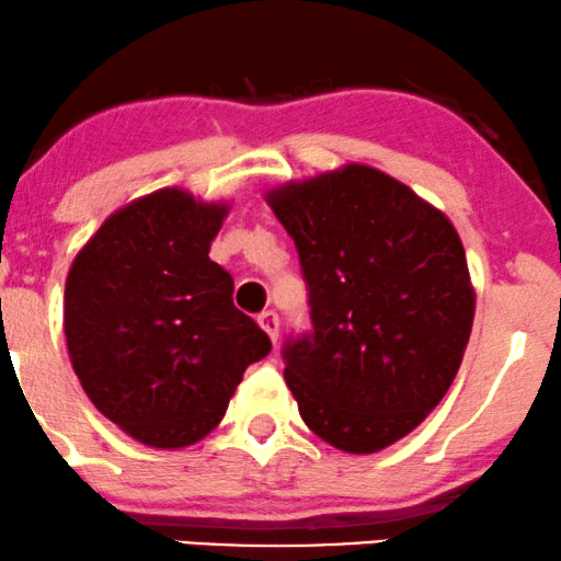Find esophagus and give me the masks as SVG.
I'll use <instances>...</instances> for the list:
<instances>
[{
  "mask_svg": "<svg viewBox=\"0 0 561 561\" xmlns=\"http://www.w3.org/2000/svg\"><path fill=\"white\" fill-rule=\"evenodd\" d=\"M259 325L268 333V339L276 344V339H279V316H276L274 310H264V313L259 316Z\"/></svg>",
  "mask_w": 561,
  "mask_h": 561,
  "instance_id": "1",
  "label": "esophagus"
}]
</instances>
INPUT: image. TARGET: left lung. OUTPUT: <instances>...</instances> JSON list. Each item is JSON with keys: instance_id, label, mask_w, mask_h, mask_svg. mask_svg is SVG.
I'll return each instance as SVG.
<instances>
[{"instance_id": "1", "label": "left lung", "mask_w": 561, "mask_h": 561, "mask_svg": "<svg viewBox=\"0 0 561 561\" xmlns=\"http://www.w3.org/2000/svg\"><path fill=\"white\" fill-rule=\"evenodd\" d=\"M295 240L310 323L287 339L302 422L344 453H378L420 427L456 378L473 295L456 228L401 181L344 165L266 194Z\"/></svg>"}]
</instances>
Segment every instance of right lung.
<instances>
[{"instance_id": "right-lung-1", "label": "right lung", "mask_w": 561, "mask_h": 561, "mask_svg": "<svg viewBox=\"0 0 561 561\" xmlns=\"http://www.w3.org/2000/svg\"><path fill=\"white\" fill-rule=\"evenodd\" d=\"M225 204L160 188L126 204L77 253L64 333L88 399L150 448H186L228 411L248 365L272 352L209 259Z\"/></svg>"}]
</instances>
